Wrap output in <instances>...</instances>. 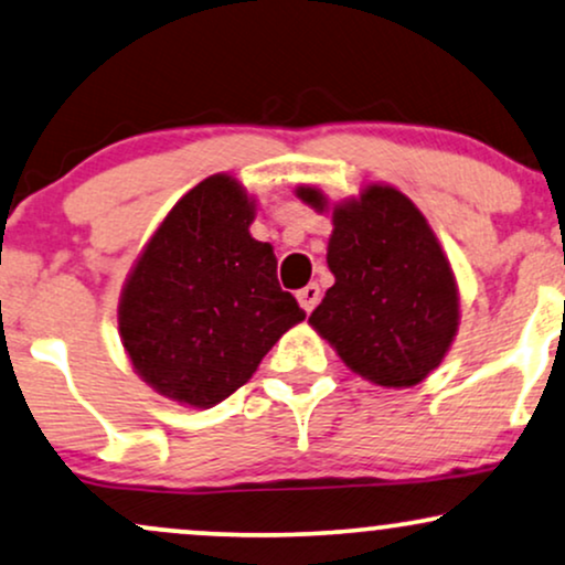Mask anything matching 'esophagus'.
Segmentation results:
<instances>
[{"instance_id":"esophagus-1","label":"esophagus","mask_w":565,"mask_h":565,"mask_svg":"<svg viewBox=\"0 0 565 565\" xmlns=\"http://www.w3.org/2000/svg\"><path fill=\"white\" fill-rule=\"evenodd\" d=\"M297 300H300L305 312H310L318 305V300H321V287L318 284H308V287L297 291Z\"/></svg>"}]
</instances>
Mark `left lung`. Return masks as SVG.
<instances>
[{
  "mask_svg": "<svg viewBox=\"0 0 565 565\" xmlns=\"http://www.w3.org/2000/svg\"><path fill=\"white\" fill-rule=\"evenodd\" d=\"M323 213L321 189H297ZM334 287L310 323L352 371L382 386H413L441 363L458 331V287L437 236L403 192L365 186L331 213Z\"/></svg>",
  "mask_w": 565,
  "mask_h": 565,
  "instance_id": "left-lung-1",
  "label": "left lung"
}]
</instances>
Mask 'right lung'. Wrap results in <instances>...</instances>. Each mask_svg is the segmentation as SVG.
Listing matches in <instances>:
<instances>
[{"label": "right lung", "instance_id": "right-lung-1", "mask_svg": "<svg viewBox=\"0 0 565 565\" xmlns=\"http://www.w3.org/2000/svg\"><path fill=\"white\" fill-rule=\"evenodd\" d=\"M255 202L226 173L175 202L118 305L136 373L162 397L213 407L257 371L305 310L278 287L276 255L249 234Z\"/></svg>", "mask_w": 565, "mask_h": 565}]
</instances>
